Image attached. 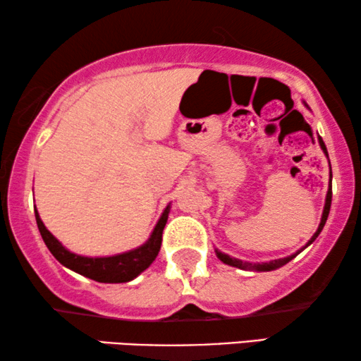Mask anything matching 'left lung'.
Instances as JSON below:
<instances>
[{
  "instance_id": "8db88e82",
  "label": "left lung",
  "mask_w": 361,
  "mask_h": 361,
  "mask_svg": "<svg viewBox=\"0 0 361 361\" xmlns=\"http://www.w3.org/2000/svg\"><path fill=\"white\" fill-rule=\"evenodd\" d=\"M319 144H321L322 150L326 152V155H327V149H326V144H324L322 137H319ZM331 178H332V171H331ZM331 202H332V186L329 188V191H327L326 207H324L321 224H319V229L316 231V233H314L312 238H311V242H309V243H312L314 240H316L317 235H319V233H321V231H322V227L326 226V221H327V217H329V211H331ZM309 243H307V245H309ZM298 253H299V252H298ZM298 253H296V255H298ZM216 255L219 257L221 262L227 263V265L242 268V270H250V271H271V270H276V268L286 265L288 262H291L293 258L296 257V255H291V257H286V258H280V260H273V262H270V263H248V262L237 260V258H232V257L226 255V253H222V252H219V250H216Z\"/></svg>"
}]
</instances>
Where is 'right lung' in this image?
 Returning <instances> with one entry per match:
<instances>
[{
	"label": "right lung",
	"instance_id": "obj_1",
	"mask_svg": "<svg viewBox=\"0 0 361 361\" xmlns=\"http://www.w3.org/2000/svg\"><path fill=\"white\" fill-rule=\"evenodd\" d=\"M169 219V207H166L164 214H161L159 224L155 226L154 232L149 238V242L144 245L135 248V250L121 253V255L114 257H103V258H88L80 257L75 253L68 252L52 233L45 229L44 222L40 221L39 212L35 211V221H37V227L40 235H42L45 245L50 250V253L57 258V260L65 265L70 270L80 273L91 280L99 283H126L134 280V278L150 267V263L155 260L160 252L161 245V233H164V227Z\"/></svg>",
	"mask_w": 361,
	"mask_h": 361
}]
</instances>
